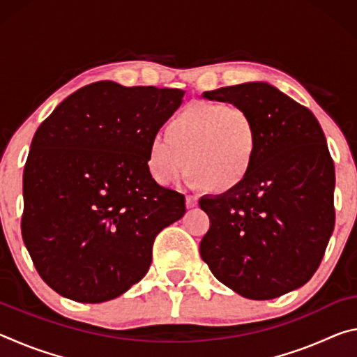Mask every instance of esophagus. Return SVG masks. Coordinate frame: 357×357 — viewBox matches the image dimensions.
<instances>
[{"label": "esophagus", "instance_id": "1", "mask_svg": "<svg viewBox=\"0 0 357 357\" xmlns=\"http://www.w3.org/2000/svg\"><path fill=\"white\" fill-rule=\"evenodd\" d=\"M185 204H187V208H195L198 204V197L197 195H187L185 197Z\"/></svg>", "mask_w": 357, "mask_h": 357}]
</instances>
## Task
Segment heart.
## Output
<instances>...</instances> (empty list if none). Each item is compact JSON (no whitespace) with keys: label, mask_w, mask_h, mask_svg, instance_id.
<instances>
[{"label":"heart","mask_w":357,"mask_h":357,"mask_svg":"<svg viewBox=\"0 0 357 357\" xmlns=\"http://www.w3.org/2000/svg\"><path fill=\"white\" fill-rule=\"evenodd\" d=\"M167 132L151 138L146 153L148 170L160 185L176 184L190 164L193 184L229 190L247 178L258 151L255 121L234 104L192 102Z\"/></svg>","instance_id":"1"}]
</instances>
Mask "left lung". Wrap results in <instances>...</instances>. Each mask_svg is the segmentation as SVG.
I'll use <instances>...</instances> for the list:
<instances>
[{
  "label": "left lung",
  "instance_id": "obj_1",
  "mask_svg": "<svg viewBox=\"0 0 357 357\" xmlns=\"http://www.w3.org/2000/svg\"><path fill=\"white\" fill-rule=\"evenodd\" d=\"M245 108L258 129L250 173L219 197H203L211 227L203 261L249 299H274L312 279L335 225L334 160L309 108L268 83L206 91Z\"/></svg>",
  "mask_w": 357,
  "mask_h": 357
}]
</instances>
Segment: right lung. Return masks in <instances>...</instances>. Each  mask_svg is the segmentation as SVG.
<instances>
[{"mask_svg":"<svg viewBox=\"0 0 357 357\" xmlns=\"http://www.w3.org/2000/svg\"><path fill=\"white\" fill-rule=\"evenodd\" d=\"M183 89L96 82L36 130L23 172L22 236L48 287L110 301L146 275L157 234L185 213L183 193L151 176L148 144Z\"/></svg>","mask_w":357,"mask_h":357,"instance_id":"obj_1","label":"right lung"}]
</instances>
